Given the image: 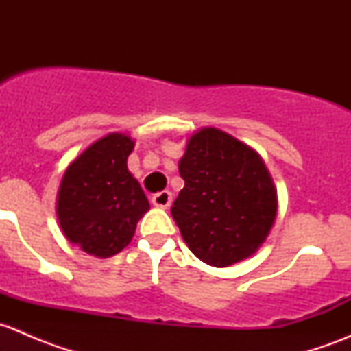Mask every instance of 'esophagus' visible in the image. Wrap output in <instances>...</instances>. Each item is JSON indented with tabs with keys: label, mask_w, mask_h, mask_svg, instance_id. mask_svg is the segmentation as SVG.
Listing matches in <instances>:
<instances>
[{
	"label": "esophagus",
	"mask_w": 351,
	"mask_h": 351,
	"mask_svg": "<svg viewBox=\"0 0 351 351\" xmlns=\"http://www.w3.org/2000/svg\"><path fill=\"white\" fill-rule=\"evenodd\" d=\"M171 200H173L171 192H168V190L156 193V195H153V198H151L153 205H156V207L159 208H168L169 205H171Z\"/></svg>",
	"instance_id": "obj_1"
}]
</instances>
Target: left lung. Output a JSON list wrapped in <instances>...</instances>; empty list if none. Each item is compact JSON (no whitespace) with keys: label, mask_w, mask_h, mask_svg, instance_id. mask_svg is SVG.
<instances>
[{"label":"left lung","mask_w":351,"mask_h":351,"mask_svg":"<svg viewBox=\"0 0 351 351\" xmlns=\"http://www.w3.org/2000/svg\"><path fill=\"white\" fill-rule=\"evenodd\" d=\"M185 186L171 215L193 254L229 267L256 253L277 217V190L261 156L231 134L204 127L180 159Z\"/></svg>","instance_id":"obj_1"}]
</instances>
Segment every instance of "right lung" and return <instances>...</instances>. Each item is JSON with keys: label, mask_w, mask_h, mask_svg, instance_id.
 <instances>
[{"label": "right lung", "mask_w": 351, "mask_h": 351, "mask_svg": "<svg viewBox=\"0 0 351 351\" xmlns=\"http://www.w3.org/2000/svg\"><path fill=\"white\" fill-rule=\"evenodd\" d=\"M134 141L108 134L77 156L58 192L59 226L67 241L84 253L108 258L132 241L149 202L127 168Z\"/></svg>", "instance_id": "1"}]
</instances>
